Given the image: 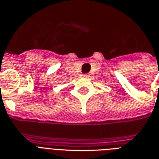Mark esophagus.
Segmentation results:
<instances>
[{
  "label": "esophagus",
  "instance_id": "esophagus-1",
  "mask_svg": "<svg viewBox=\"0 0 159 159\" xmlns=\"http://www.w3.org/2000/svg\"><path fill=\"white\" fill-rule=\"evenodd\" d=\"M84 77H89V74H84V75H83Z\"/></svg>",
  "mask_w": 159,
  "mask_h": 159
}]
</instances>
